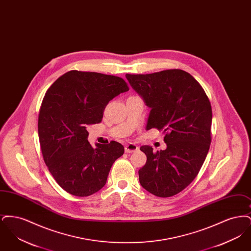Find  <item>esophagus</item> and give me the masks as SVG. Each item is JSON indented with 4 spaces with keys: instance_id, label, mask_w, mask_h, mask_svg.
Instances as JSON below:
<instances>
[{
    "instance_id": "1",
    "label": "esophagus",
    "mask_w": 251,
    "mask_h": 251,
    "mask_svg": "<svg viewBox=\"0 0 251 251\" xmlns=\"http://www.w3.org/2000/svg\"><path fill=\"white\" fill-rule=\"evenodd\" d=\"M136 151H138V147L135 144L129 143L125 146V152H127V153L134 152Z\"/></svg>"
}]
</instances>
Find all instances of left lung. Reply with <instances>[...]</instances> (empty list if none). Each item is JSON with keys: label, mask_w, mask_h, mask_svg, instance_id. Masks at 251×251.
Here are the masks:
<instances>
[{"label": "left lung", "mask_w": 251, "mask_h": 251, "mask_svg": "<svg viewBox=\"0 0 251 251\" xmlns=\"http://www.w3.org/2000/svg\"><path fill=\"white\" fill-rule=\"evenodd\" d=\"M131 87L151 108L147 130L165 133L167 149L153 151L142 146L147 162L139 181L160 198L172 197L197 177L212 141V107L202 86L181 70L151 74H126Z\"/></svg>", "instance_id": "left-lung-1"}]
</instances>
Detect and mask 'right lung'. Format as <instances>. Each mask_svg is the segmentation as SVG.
<instances>
[{"instance_id": "1", "label": "right lung", "mask_w": 251, "mask_h": 251, "mask_svg": "<svg viewBox=\"0 0 251 251\" xmlns=\"http://www.w3.org/2000/svg\"><path fill=\"white\" fill-rule=\"evenodd\" d=\"M129 90L120 77L71 71L50 86L38 115V136L49 171L65 191L87 197L106 183L114 162L124 153L116 141L87 140L88 125L100 123L108 102Z\"/></svg>"}]
</instances>
